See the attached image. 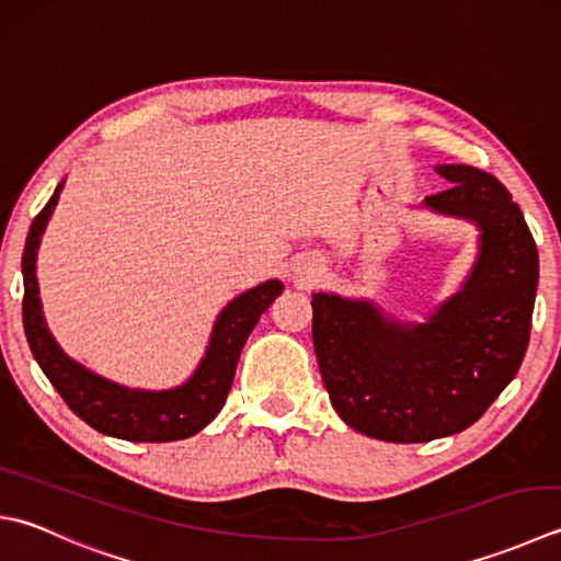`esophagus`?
<instances>
[{
	"mask_svg": "<svg viewBox=\"0 0 561 561\" xmlns=\"http://www.w3.org/2000/svg\"><path fill=\"white\" fill-rule=\"evenodd\" d=\"M294 277L304 284H313L323 277V262L313 255H304L296 260Z\"/></svg>",
	"mask_w": 561,
	"mask_h": 561,
	"instance_id": "34e87169",
	"label": "esophagus"
}]
</instances>
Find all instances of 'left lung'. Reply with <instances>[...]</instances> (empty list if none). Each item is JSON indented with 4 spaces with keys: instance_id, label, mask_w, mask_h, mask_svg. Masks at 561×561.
Wrapping results in <instances>:
<instances>
[{
    "instance_id": "1",
    "label": "left lung",
    "mask_w": 561,
    "mask_h": 561,
    "mask_svg": "<svg viewBox=\"0 0 561 561\" xmlns=\"http://www.w3.org/2000/svg\"><path fill=\"white\" fill-rule=\"evenodd\" d=\"M449 190L421 208L479 230L467 279L425 318L399 321L369 299L313 294V347L333 409L383 443H427L477 423L518 375L540 260L506 186L469 164H437Z\"/></svg>"
}]
</instances>
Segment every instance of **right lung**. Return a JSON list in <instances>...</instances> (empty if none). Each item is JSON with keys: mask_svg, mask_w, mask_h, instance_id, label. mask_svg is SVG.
I'll list each match as a JSON object with an SVG mask.
<instances>
[{"mask_svg": "<svg viewBox=\"0 0 561 561\" xmlns=\"http://www.w3.org/2000/svg\"><path fill=\"white\" fill-rule=\"evenodd\" d=\"M62 186L65 182L55 186L48 204L33 218L24 257H21L24 331L33 357L65 403L99 433L130 443H172L196 435L224 409L245 340L260 316L282 294L284 284L279 279H267L236 296L218 313L202 362L180 387L152 391L106 379L65 353L43 316L36 260L41 236L50 221Z\"/></svg>", "mask_w": 561, "mask_h": 561, "instance_id": "1", "label": "right lung"}]
</instances>
